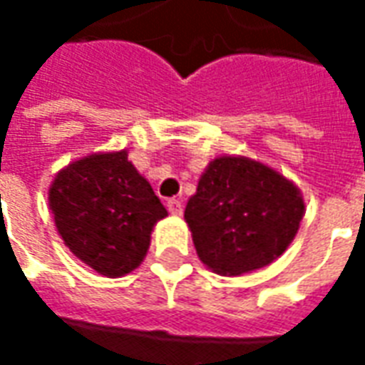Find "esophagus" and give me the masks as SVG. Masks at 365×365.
Segmentation results:
<instances>
[{
    "instance_id": "obj_1",
    "label": "esophagus",
    "mask_w": 365,
    "mask_h": 365,
    "mask_svg": "<svg viewBox=\"0 0 365 365\" xmlns=\"http://www.w3.org/2000/svg\"><path fill=\"white\" fill-rule=\"evenodd\" d=\"M166 207H168V211H170L172 215H182V211H183V205L180 199H174V197L168 199Z\"/></svg>"
}]
</instances>
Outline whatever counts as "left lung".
<instances>
[{
  "label": "left lung",
  "instance_id": "obj_1",
  "mask_svg": "<svg viewBox=\"0 0 365 365\" xmlns=\"http://www.w3.org/2000/svg\"><path fill=\"white\" fill-rule=\"evenodd\" d=\"M305 213L299 190L248 158L213 160L187 201L199 260L222 275L264 268L291 245Z\"/></svg>",
  "mask_w": 365,
  "mask_h": 365
}]
</instances>
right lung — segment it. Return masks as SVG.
<instances>
[{
    "instance_id": "obj_1",
    "label": "right lung",
    "mask_w": 365,
    "mask_h": 365,
    "mask_svg": "<svg viewBox=\"0 0 365 365\" xmlns=\"http://www.w3.org/2000/svg\"><path fill=\"white\" fill-rule=\"evenodd\" d=\"M60 237L88 266L119 277L143 262L168 211L127 152L91 154L62 170L48 191Z\"/></svg>"
}]
</instances>
